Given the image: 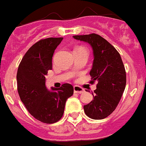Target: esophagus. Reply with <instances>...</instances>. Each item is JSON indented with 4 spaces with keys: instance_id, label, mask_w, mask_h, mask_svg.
Wrapping results in <instances>:
<instances>
[{
    "instance_id": "obj_1",
    "label": "esophagus",
    "mask_w": 146,
    "mask_h": 146,
    "mask_svg": "<svg viewBox=\"0 0 146 146\" xmlns=\"http://www.w3.org/2000/svg\"><path fill=\"white\" fill-rule=\"evenodd\" d=\"M74 92L75 94H82V93L85 92V90L83 88H82L81 87H79V86H74Z\"/></svg>"
}]
</instances>
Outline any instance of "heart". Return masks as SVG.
<instances>
[{
	"label": "heart",
	"mask_w": 146,
	"mask_h": 146,
	"mask_svg": "<svg viewBox=\"0 0 146 146\" xmlns=\"http://www.w3.org/2000/svg\"><path fill=\"white\" fill-rule=\"evenodd\" d=\"M75 50H86L84 48H83V47H77V48H76Z\"/></svg>",
	"instance_id": "1"
}]
</instances>
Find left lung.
I'll use <instances>...</instances> for the list:
<instances>
[{"instance_id":"obj_1","label":"left lung","mask_w":146,"mask_h":146,"mask_svg":"<svg viewBox=\"0 0 146 146\" xmlns=\"http://www.w3.org/2000/svg\"><path fill=\"white\" fill-rule=\"evenodd\" d=\"M73 38L91 45L94 55L91 82L96 81L97 86L92 93L93 100L83 107L85 113L92 119L107 118L118 106L126 87V71L121 55L113 45L96 33Z\"/></svg>"}]
</instances>
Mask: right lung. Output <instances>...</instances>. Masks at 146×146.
<instances>
[{
	"mask_svg": "<svg viewBox=\"0 0 146 146\" xmlns=\"http://www.w3.org/2000/svg\"><path fill=\"white\" fill-rule=\"evenodd\" d=\"M64 38H47L36 42L23 56L17 74V91L22 102L36 119L53 123L63 116L67 99L74 88L64 83L59 88L46 86V78L52 69L55 49Z\"/></svg>",
	"mask_w": 146,
	"mask_h": 146,
	"instance_id": "add662e5",
	"label": "right lung"
}]
</instances>
